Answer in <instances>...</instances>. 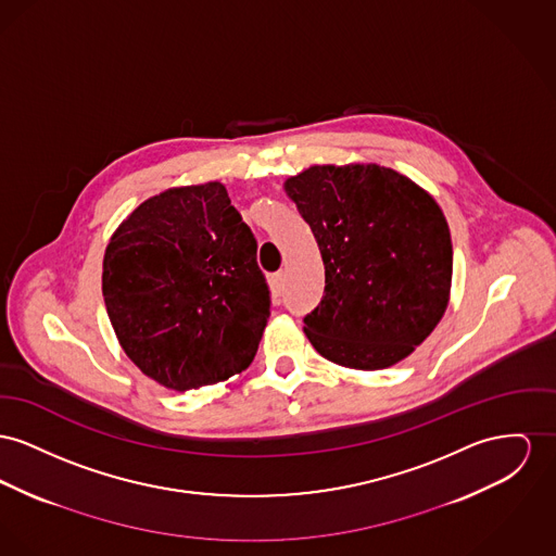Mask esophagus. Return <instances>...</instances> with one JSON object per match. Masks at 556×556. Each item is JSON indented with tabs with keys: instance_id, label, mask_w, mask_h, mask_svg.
Segmentation results:
<instances>
[{
	"instance_id": "1",
	"label": "esophagus",
	"mask_w": 556,
	"mask_h": 556,
	"mask_svg": "<svg viewBox=\"0 0 556 556\" xmlns=\"http://www.w3.org/2000/svg\"><path fill=\"white\" fill-rule=\"evenodd\" d=\"M269 282H271V289H274V293H276V295H280V293H282V282H285V274H282V271H278V274H271Z\"/></svg>"
}]
</instances>
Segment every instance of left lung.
Wrapping results in <instances>:
<instances>
[{
  "label": "left lung",
  "instance_id": "1",
  "mask_svg": "<svg viewBox=\"0 0 556 556\" xmlns=\"http://www.w3.org/2000/svg\"><path fill=\"white\" fill-rule=\"evenodd\" d=\"M285 189L325 263V295L303 318L309 343L350 369L407 358L451 291V233L434 198L377 164L312 166Z\"/></svg>",
  "mask_w": 556,
  "mask_h": 556
}]
</instances>
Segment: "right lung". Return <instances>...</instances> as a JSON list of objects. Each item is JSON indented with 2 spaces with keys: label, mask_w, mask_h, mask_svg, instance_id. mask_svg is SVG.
Masks as SVG:
<instances>
[{
  "label": "right lung",
  "mask_w": 556,
  "mask_h": 556,
  "mask_svg": "<svg viewBox=\"0 0 556 556\" xmlns=\"http://www.w3.org/2000/svg\"><path fill=\"white\" fill-rule=\"evenodd\" d=\"M103 296L128 358L177 392L247 369L271 303L257 240L217 181L128 215L105 251Z\"/></svg>",
  "instance_id": "obj_1"
}]
</instances>
